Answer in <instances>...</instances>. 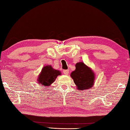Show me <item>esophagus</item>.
<instances>
[{
  "instance_id": "esophagus-1",
  "label": "esophagus",
  "mask_w": 130,
  "mask_h": 130,
  "mask_svg": "<svg viewBox=\"0 0 130 130\" xmlns=\"http://www.w3.org/2000/svg\"><path fill=\"white\" fill-rule=\"evenodd\" d=\"M69 72V70H63V73H64L65 75H68Z\"/></svg>"
}]
</instances>
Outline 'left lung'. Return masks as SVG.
<instances>
[{
	"label": "left lung",
	"instance_id": "1",
	"mask_svg": "<svg viewBox=\"0 0 130 130\" xmlns=\"http://www.w3.org/2000/svg\"><path fill=\"white\" fill-rule=\"evenodd\" d=\"M76 69L71 73V77L76 84L77 89L83 91L94 86L95 75L93 71L83 62L76 63Z\"/></svg>",
	"mask_w": 130,
	"mask_h": 130
}]
</instances>
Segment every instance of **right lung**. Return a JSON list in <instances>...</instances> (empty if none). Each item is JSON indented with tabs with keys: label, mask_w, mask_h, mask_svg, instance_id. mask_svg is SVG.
<instances>
[{
	"label": "right lung",
	"mask_w": 130,
	"mask_h": 130,
	"mask_svg": "<svg viewBox=\"0 0 130 130\" xmlns=\"http://www.w3.org/2000/svg\"><path fill=\"white\" fill-rule=\"evenodd\" d=\"M61 71L55 69L51 65L44 66L38 77V83L39 85L47 87L54 83L58 76L61 75Z\"/></svg>",
	"instance_id": "right-lung-1"
}]
</instances>
